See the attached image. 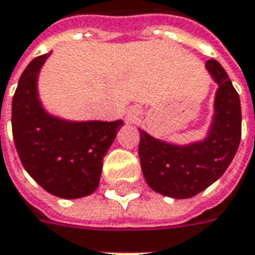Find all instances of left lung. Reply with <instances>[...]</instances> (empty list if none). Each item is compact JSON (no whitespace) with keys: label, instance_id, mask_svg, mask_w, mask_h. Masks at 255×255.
Instances as JSON below:
<instances>
[{"label":"left lung","instance_id":"obj_1","mask_svg":"<svg viewBox=\"0 0 255 255\" xmlns=\"http://www.w3.org/2000/svg\"><path fill=\"white\" fill-rule=\"evenodd\" d=\"M206 68L219 85L207 136L190 144H171L140 130L139 157L152 190L173 199H189L220 179L234 159L241 139V106L224 68L216 59Z\"/></svg>","mask_w":255,"mask_h":255}]
</instances>
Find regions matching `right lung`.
Returning <instances> with one entry per match:
<instances>
[{
    "mask_svg": "<svg viewBox=\"0 0 255 255\" xmlns=\"http://www.w3.org/2000/svg\"><path fill=\"white\" fill-rule=\"evenodd\" d=\"M49 55L31 61L18 81L12 136L25 170L42 189L61 199H79L98 189L103 156L123 122H71L46 112L36 81Z\"/></svg>",
    "mask_w": 255,
    "mask_h": 255,
    "instance_id": "add662e5",
    "label": "right lung"
}]
</instances>
